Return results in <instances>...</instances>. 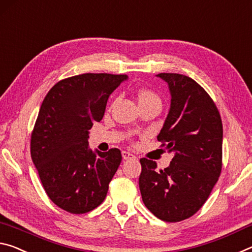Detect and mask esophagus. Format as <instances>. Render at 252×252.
<instances>
[{"instance_id":"34e87169","label":"esophagus","mask_w":252,"mask_h":252,"mask_svg":"<svg viewBox=\"0 0 252 252\" xmlns=\"http://www.w3.org/2000/svg\"><path fill=\"white\" fill-rule=\"evenodd\" d=\"M122 155H123V158L124 159H130V158H135V156L129 153V152H126V151H123L122 152Z\"/></svg>"}]
</instances>
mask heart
Returning <instances> with one entry per match:
<instances>
[{
  "mask_svg": "<svg viewBox=\"0 0 252 252\" xmlns=\"http://www.w3.org/2000/svg\"><path fill=\"white\" fill-rule=\"evenodd\" d=\"M153 100H159L158 94L150 89H142L138 93V101L139 104H144V102L153 101Z\"/></svg>",
  "mask_w": 252,
  "mask_h": 252,
  "instance_id": "1",
  "label": "heart"
}]
</instances>
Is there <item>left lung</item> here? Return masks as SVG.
Segmentation results:
<instances>
[{
    "mask_svg": "<svg viewBox=\"0 0 252 252\" xmlns=\"http://www.w3.org/2000/svg\"><path fill=\"white\" fill-rule=\"evenodd\" d=\"M167 82L171 108L158 136L173 153L170 166L158 170L141 158L139 189L145 207L166 222H179L202 208L222 170V121L209 94L188 76L156 75Z\"/></svg>",
    "mask_w": 252,
    "mask_h": 252,
    "instance_id": "left-lung-1",
    "label": "left lung"
}]
</instances>
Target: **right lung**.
Wrapping results in <instances>:
<instances>
[{
	"label": "right lung",
	"instance_id": "add662e5",
	"mask_svg": "<svg viewBox=\"0 0 252 252\" xmlns=\"http://www.w3.org/2000/svg\"><path fill=\"white\" fill-rule=\"evenodd\" d=\"M126 75L82 73L49 90L31 134V158L47 195L60 209L82 214L102 203L122 162L118 148L93 152L89 129Z\"/></svg>",
	"mask_w": 252,
	"mask_h": 252
}]
</instances>
